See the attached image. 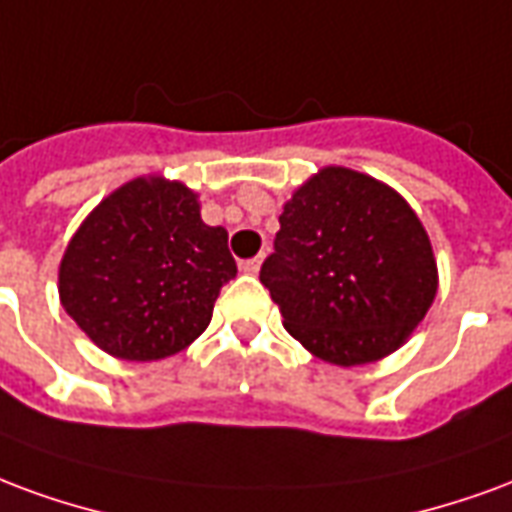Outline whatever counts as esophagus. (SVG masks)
Returning <instances> with one entry per match:
<instances>
[{
  "label": "esophagus",
  "instance_id": "1",
  "mask_svg": "<svg viewBox=\"0 0 512 512\" xmlns=\"http://www.w3.org/2000/svg\"><path fill=\"white\" fill-rule=\"evenodd\" d=\"M240 270L245 272V275H259V270H261V256H256V259L242 261Z\"/></svg>",
  "mask_w": 512,
  "mask_h": 512
}]
</instances>
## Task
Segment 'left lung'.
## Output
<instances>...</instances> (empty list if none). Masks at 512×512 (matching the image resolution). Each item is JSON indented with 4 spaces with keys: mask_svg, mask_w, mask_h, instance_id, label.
Returning <instances> with one entry per match:
<instances>
[{
    "mask_svg": "<svg viewBox=\"0 0 512 512\" xmlns=\"http://www.w3.org/2000/svg\"><path fill=\"white\" fill-rule=\"evenodd\" d=\"M278 220L259 278L294 341L341 368L401 349L439 289L428 231L404 196L360 171L324 166Z\"/></svg>",
    "mask_w": 512,
    "mask_h": 512,
    "instance_id": "left-lung-1",
    "label": "left lung"
}]
</instances>
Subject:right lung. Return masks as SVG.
I'll return each mask as SVG.
<instances>
[{
	"mask_svg": "<svg viewBox=\"0 0 512 512\" xmlns=\"http://www.w3.org/2000/svg\"><path fill=\"white\" fill-rule=\"evenodd\" d=\"M237 275L229 231L201 220L177 179L136 177L108 193L59 261V302L103 352L130 363L188 349Z\"/></svg>",
	"mask_w": 512,
	"mask_h": 512,
	"instance_id": "1",
	"label": "right lung"
}]
</instances>
